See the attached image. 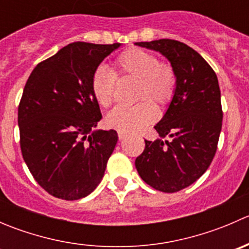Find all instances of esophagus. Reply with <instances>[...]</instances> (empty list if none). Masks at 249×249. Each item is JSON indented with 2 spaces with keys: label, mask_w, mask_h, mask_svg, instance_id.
<instances>
[{
  "label": "esophagus",
  "mask_w": 249,
  "mask_h": 249,
  "mask_svg": "<svg viewBox=\"0 0 249 249\" xmlns=\"http://www.w3.org/2000/svg\"><path fill=\"white\" fill-rule=\"evenodd\" d=\"M118 137H119V141H122L126 137V134H125V132H122V131H118Z\"/></svg>",
  "instance_id": "1"
}]
</instances>
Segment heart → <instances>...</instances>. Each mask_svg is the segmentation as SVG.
Listing matches in <instances>:
<instances>
[{
    "label": "heart",
    "instance_id": "1",
    "mask_svg": "<svg viewBox=\"0 0 249 249\" xmlns=\"http://www.w3.org/2000/svg\"><path fill=\"white\" fill-rule=\"evenodd\" d=\"M114 71L100 66L92 73L90 89L97 104L107 108L114 101L115 77L135 80L134 97L141 100L130 107H117L107 114L106 124L122 132H135L154 122L155 107H165L172 101L177 87L175 70L148 50L131 48L118 55Z\"/></svg>",
    "mask_w": 249,
    "mask_h": 249
}]
</instances>
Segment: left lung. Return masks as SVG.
I'll return each instance as SVG.
<instances>
[{
	"instance_id": "1",
	"label": "left lung",
	"mask_w": 249,
	"mask_h": 249,
	"mask_svg": "<svg viewBox=\"0 0 249 249\" xmlns=\"http://www.w3.org/2000/svg\"><path fill=\"white\" fill-rule=\"evenodd\" d=\"M135 44L164 55L177 77L175 96L154 126L160 139L145 140L135 165L154 189L179 192L201 177L217 150L223 120L217 74L199 53L182 42L158 39ZM165 136L173 141H162Z\"/></svg>"
}]
</instances>
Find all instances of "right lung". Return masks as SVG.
<instances>
[{"instance_id": "right-lung-1", "label": "right lung", "mask_w": 249, "mask_h": 249, "mask_svg": "<svg viewBox=\"0 0 249 249\" xmlns=\"http://www.w3.org/2000/svg\"><path fill=\"white\" fill-rule=\"evenodd\" d=\"M119 47L74 42L39 62L25 84L18 109L20 148L36 182L53 196L82 199L104 177L118 135L95 130L102 115L90 79Z\"/></svg>"}]
</instances>
